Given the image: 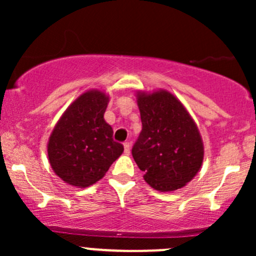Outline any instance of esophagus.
Returning a JSON list of instances; mask_svg holds the SVG:
<instances>
[{
  "label": "esophagus",
  "instance_id": "1",
  "mask_svg": "<svg viewBox=\"0 0 256 256\" xmlns=\"http://www.w3.org/2000/svg\"><path fill=\"white\" fill-rule=\"evenodd\" d=\"M124 151H125L126 154H130V152H131V144L128 142V141H126V142H124Z\"/></svg>",
  "mask_w": 256,
  "mask_h": 256
}]
</instances>
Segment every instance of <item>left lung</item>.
<instances>
[{
	"label": "left lung",
	"mask_w": 256,
	"mask_h": 256,
	"mask_svg": "<svg viewBox=\"0 0 256 256\" xmlns=\"http://www.w3.org/2000/svg\"><path fill=\"white\" fill-rule=\"evenodd\" d=\"M142 130L132 157L154 190L172 192L184 187L200 170L202 136L184 105L168 90L136 92Z\"/></svg>",
	"instance_id": "left-lung-1"
}]
</instances>
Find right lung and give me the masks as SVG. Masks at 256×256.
<instances>
[{"mask_svg":"<svg viewBox=\"0 0 256 256\" xmlns=\"http://www.w3.org/2000/svg\"><path fill=\"white\" fill-rule=\"evenodd\" d=\"M109 95L98 89L82 92L63 112L49 136L47 152L54 174L68 184L86 188L102 180L124 146L112 140L104 120Z\"/></svg>","mask_w":256,"mask_h":256,"instance_id":"1","label":"right lung"}]
</instances>
